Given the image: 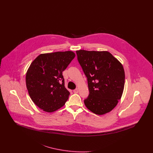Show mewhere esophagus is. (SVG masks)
I'll return each instance as SVG.
<instances>
[{"mask_svg": "<svg viewBox=\"0 0 153 153\" xmlns=\"http://www.w3.org/2000/svg\"><path fill=\"white\" fill-rule=\"evenodd\" d=\"M78 92H79V89H78L77 88H76V89H75L74 90H73V92L75 93V94H77Z\"/></svg>", "mask_w": 153, "mask_h": 153, "instance_id": "esophagus-1", "label": "esophagus"}]
</instances>
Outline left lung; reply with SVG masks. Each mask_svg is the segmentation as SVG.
I'll return each mask as SVG.
<instances>
[{
	"label": "left lung",
	"instance_id": "8db88e82",
	"mask_svg": "<svg viewBox=\"0 0 153 153\" xmlns=\"http://www.w3.org/2000/svg\"><path fill=\"white\" fill-rule=\"evenodd\" d=\"M77 59L87 77L88 109L104 115L114 109L123 94L125 74L122 64L107 51H77Z\"/></svg>",
	"mask_w": 153,
	"mask_h": 153
}]
</instances>
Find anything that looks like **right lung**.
<instances>
[{
    "label": "right lung",
    "instance_id": "1",
    "mask_svg": "<svg viewBox=\"0 0 153 153\" xmlns=\"http://www.w3.org/2000/svg\"><path fill=\"white\" fill-rule=\"evenodd\" d=\"M75 57L72 51L41 54L31 64L26 75L30 97L39 108L52 112L64 105L69 92L62 72Z\"/></svg>",
    "mask_w": 153,
    "mask_h": 153
}]
</instances>
